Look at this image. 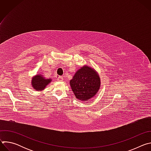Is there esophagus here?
Listing matches in <instances>:
<instances>
[{
	"mask_svg": "<svg viewBox=\"0 0 151 151\" xmlns=\"http://www.w3.org/2000/svg\"><path fill=\"white\" fill-rule=\"evenodd\" d=\"M57 80H58V81H63V78L62 76H58V77L57 78Z\"/></svg>",
	"mask_w": 151,
	"mask_h": 151,
	"instance_id": "esophagus-1",
	"label": "esophagus"
}]
</instances>
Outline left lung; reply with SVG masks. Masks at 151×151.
Segmentation results:
<instances>
[{
	"mask_svg": "<svg viewBox=\"0 0 151 151\" xmlns=\"http://www.w3.org/2000/svg\"><path fill=\"white\" fill-rule=\"evenodd\" d=\"M70 85L76 99L86 101L99 91L100 78L94 69L85 65L75 73Z\"/></svg>",
	"mask_w": 151,
	"mask_h": 151,
	"instance_id": "left-lung-1",
	"label": "left lung"
}]
</instances>
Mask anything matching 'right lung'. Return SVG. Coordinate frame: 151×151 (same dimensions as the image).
Returning <instances> with one entry per match:
<instances>
[{
	"label": "right lung",
	"instance_id": "obj_1",
	"mask_svg": "<svg viewBox=\"0 0 151 151\" xmlns=\"http://www.w3.org/2000/svg\"><path fill=\"white\" fill-rule=\"evenodd\" d=\"M51 81V79H45L40 74L36 75L32 79V87L36 91H42L45 88Z\"/></svg>",
	"mask_w": 151,
	"mask_h": 151
}]
</instances>
